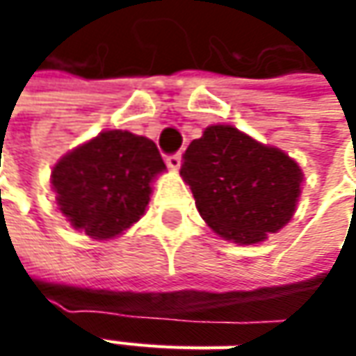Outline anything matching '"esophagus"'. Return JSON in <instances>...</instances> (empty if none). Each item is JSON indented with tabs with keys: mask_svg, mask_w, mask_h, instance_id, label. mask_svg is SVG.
Instances as JSON below:
<instances>
[{
	"mask_svg": "<svg viewBox=\"0 0 356 356\" xmlns=\"http://www.w3.org/2000/svg\"><path fill=\"white\" fill-rule=\"evenodd\" d=\"M166 164L172 170H178L180 164H182V158H180V154H170V156H166Z\"/></svg>",
	"mask_w": 356,
	"mask_h": 356,
	"instance_id": "esophagus-1",
	"label": "esophagus"
}]
</instances>
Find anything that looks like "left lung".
<instances>
[{
	"label": "left lung",
	"mask_w": 356,
	"mask_h": 356,
	"mask_svg": "<svg viewBox=\"0 0 356 356\" xmlns=\"http://www.w3.org/2000/svg\"><path fill=\"white\" fill-rule=\"evenodd\" d=\"M182 178L206 224L224 239L259 243L293 218L303 172L280 148L212 124L186 148Z\"/></svg>",
	"instance_id": "left-lung-1"
}]
</instances>
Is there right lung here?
<instances>
[{
    "mask_svg": "<svg viewBox=\"0 0 356 356\" xmlns=\"http://www.w3.org/2000/svg\"><path fill=\"white\" fill-rule=\"evenodd\" d=\"M164 170L150 138L103 130L53 166L51 184L71 226L92 239H113L140 220L152 180Z\"/></svg>",
    "mask_w": 356,
    "mask_h": 356,
    "instance_id": "add662e5",
    "label": "right lung"
}]
</instances>
